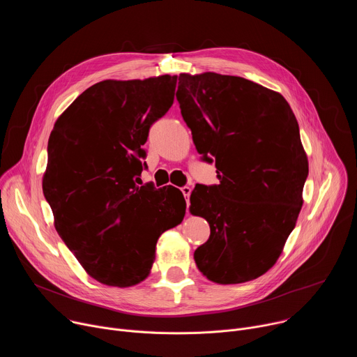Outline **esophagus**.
Returning a JSON list of instances; mask_svg holds the SVG:
<instances>
[{
  "mask_svg": "<svg viewBox=\"0 0 357 357\" xmlns=\"http://www.w3.org/2000/svg\"><path fill=\"white\" fill-rule=\"evenodd\" d=\"M181 190H182V193H183V196H185V199H186L188 206H189V196H190V192H192V189H190L189 186H182V188H181Z\"/></svg>",
  "mask_w": 357,
  "mask_h": 357,
  "instance_id": "esophagus-1",
  "label": "esophagus"
}]
</instances>
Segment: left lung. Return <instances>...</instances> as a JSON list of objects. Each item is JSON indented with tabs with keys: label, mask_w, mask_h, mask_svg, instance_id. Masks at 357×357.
Instances as JSON below:
<instances>
[{
	"label": "left lung",
	"mask_w": 357,
	"mask_h": 357,
	"mask_svg": "<svg viewBox=\"0 0 357 357\" xmlns=\"http://www.w3.org/2000/svg\"><path fill=\"white\" fill-rule=\"evenodd\" d=\"M176 100L219 178L190 193V213L211 226L196 266L218 284L251 281L275 264L302 208L308 160L298 121L280 93L238 76L182 73Z\"/></svg>",
	"instance_id": "1"
}]
</instances>
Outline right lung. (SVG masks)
<instances>
[{
  "instance_id": "add662e5",
  "label": "right lung",
  "mask_w": 357,
  "mask_h": 357,
  "mask_svg": "<svg viewBox=\"0 0 357 357\" xmlns=\"http://www.w3.org/2000/svg\"><path fill=\"white\" fill-rule=\"evenodd\" d=\"M175 87L176 76L169 75L98 82L50 132L45 199L61 238L101 284L142 281L160 236L183 220L186 202L178 188L157 189L139 179L148 168L142 145L171 109Z\"/></svg>"
}]
</instances>
